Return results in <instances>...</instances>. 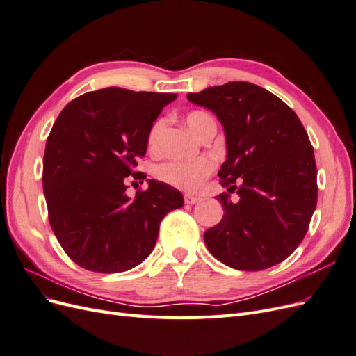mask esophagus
<instances>
[{
    "instance_id": "34e87169",
    "label": "esophagus",
    "mask_w": 356,
    "mask_h": 356,
    "mask_svg": "<svg viewBox=\"0 0 356 356\" xmlns=\"http://www.w3.org/2000/svg\"><path fill=\"white\" fill-rule=\"evenodd\" d=\"M184 202H186L187 204H195V203L199 202V197L191 196V195H186V196H184Z\"/></svg>"
}]
</instances>
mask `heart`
<instances>
[{
    "label": "heart",
    "mask_w": 356,
    "mask_h": 356,
    "mask_svg": "<svg viewBox=\"0 0 356 356\" xmlns=\"http://www.w3.org/2000/svg\"><path fill=\"white\" fill-rule=\"evenodd\" d=\"M212 120V117L207 113L195 111L187 115V124L193 134H197L203 124ZM163 120H157L148 134V147L154 148L157 144L159 135L163 129ZM215 168L213 160L211 157H199L195 160H169L161 163L156 169V175L159 179L169 186H174L182 190H197L202 187L203 181L207 179Z\"/></svg>",
    "instance_id": "heart-1"
}]
</instances>
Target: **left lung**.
<instances>
[{"label": "left lung", "mask_w": 356, "mask_h": 356, "mask_svg": "<svg viewBox=\"0 0 356 356\" xmlns=\"http://www.w3.org/2000/svg\"><path fill=\"white\" fill-rule=\"evenodd\" d=\"M193 104L222 124L227 156L218 177L227 191L217 196L224 215L204 232L209 252L238 270H264L301 243L316 208L314 148L297 114L260 86L230 81L199 93Z\"/></svg>", "instance_id": "left-lung-1"}]
</instances>
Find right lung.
Listing matches in <instances>:
<instances>
[{
  "instance_id": "right-lung-1",
  "label": "right lung",
  "mask_w": 356,
  "mask_h": 356,
  "mask_svg": "<svg viewBox=\"0 0 356 356\" xmlns=\"http://www.w3.org/2000/svg\"><path fill=\"white\" fill-rule=\"evenodd\" d=\"M175 99L177 93L106 88L71 101L53 124L42 160L49 221L63 251L86 270L120 273L143 263L160 221L184 204L177 188L157 179H147L135 199L126 195L149 129Z\"/></svg>"
}]
</instances>
